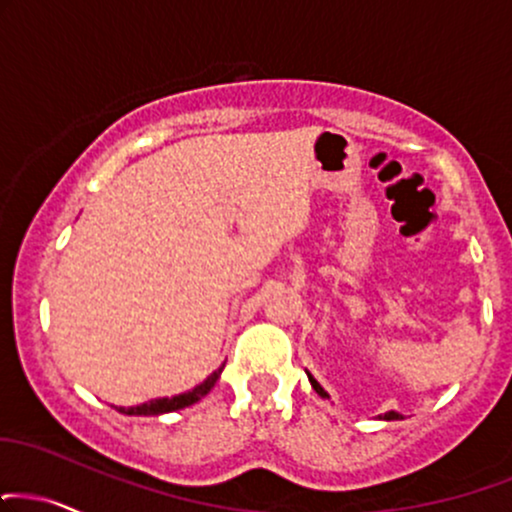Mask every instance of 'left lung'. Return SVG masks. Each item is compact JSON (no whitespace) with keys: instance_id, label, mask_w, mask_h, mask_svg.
Here are the masks:
<instances>
[{"instance_id":"8db88e82","label":"left lung","mask_w":512,"mask_h":512,"mask_svg":"<svg viewBox=\"0 0 512 512\" xmlns=\"http://www.w3.org/2000/svg\"><path fill=\"white\" fill-rule=\"evenodd\" d=\"M307 379H310L312 389H315V391L319 393V396H322V398H329V393H326V391L322 389V386H319V381H317L315 377H312V374H310V372H307ZM384 420H400V415H398V412H396V410H391V412H386V415H384Z\"/></svg>"}]
</instances>
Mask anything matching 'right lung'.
Here are the masks:
<instances>
[{
	"instance_id": "1",
	"label": "right lung",
	"mask_w": 512,
	"mask_h": 512,
	"mask_svg": "<svg viewBox=\"0 0 512 512\" xmlns=\"http://www.w3.org/2000/svg\"><path fill=\"white\" fill-rule=\"evenodd\" d=\"M219 367L217 372H212L209 377L202 381V384H197L195 389H190L186 393H178L174 398H155V400H147L143 405H135V408H116L123 415H164V412H174V410H181V408H188V405L197 403L200 398H205L209 391H212V386L217 384L219 374H221Z\"/></svg>"
}]
</instances>
